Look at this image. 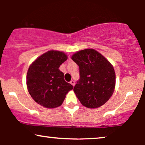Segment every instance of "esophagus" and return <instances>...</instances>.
Wrapping results in <instances>:
<instances>
[{
	"instance_id": "obj_1",
	"label": "esophagus",
	"mask_w": 145,
	"mask_h": 145,
	"mask_svg": "<svg viewBox=\"0 0 145 145\" xmlns=\"http://www.w3.org/2000/svg\"><path fill=\"white\" fill-rule=\"evenodd\" d=\"M70 83H71V84H72V86H74V84H75V82H74V80H71V82H70Z\"/></svg>"
}]
</instances>
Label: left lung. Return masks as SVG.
Returning <instances> with one entry per match:
<instances>
[{
  "mask_svg": "<svg viewBox=\"0 0 145 145\" xmlns=\"http://www.w3.org/2000/svg\"><path fill=\"white\" fill-rule=\"evenodd\" d=\"M79 67L80 79L74 92L81 104L97 108L108 102L116 86V73L112 65L93 49L79 51L72 56Z\"/></svg>",
  "mask_w": 145,
  "mask_h": 145,
  "instance_id": "8db88e82",
  "label": "left lung"
}]
</instances>
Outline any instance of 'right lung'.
I'll return each instance as SVG.
<instances>
[{
	"label": "right lung",
	"instance_id": "obj_1",
	"mask_svg": "<svg viewBox=\"0 0 145 145\" xmlns=\"http://www.w3.org/2000/svg\"><path fill=\"white\" fill-rule=\"evenodd\" d=\"M67 59L62 51H49L37 58L29 66L26 84L35 102L47 108L60 106L66 94L73 88L64 79L59 67Z\"/></svg>",
	"mask_w": 145,
	"mask_h": 145
}]
</instances>
